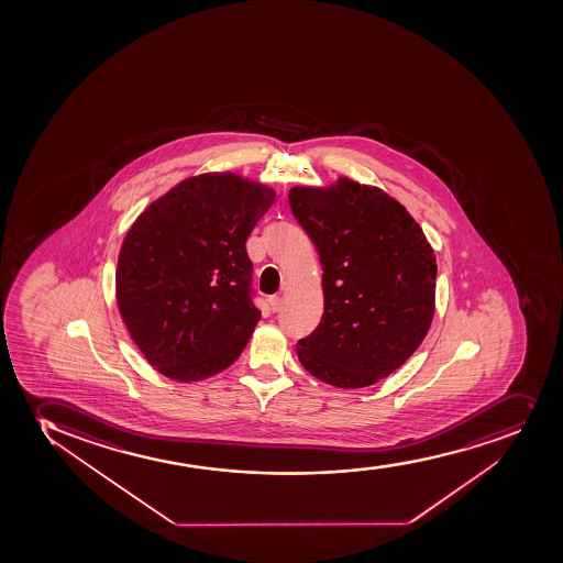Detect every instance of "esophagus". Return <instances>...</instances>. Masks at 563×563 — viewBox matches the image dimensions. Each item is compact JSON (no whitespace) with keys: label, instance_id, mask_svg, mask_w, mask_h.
<instances>
[{"label":"esophagus","instance_id":"obj_1","mask_svg":"<svg viewBox=\"0 0 563 563\" xmlns=\"http://www.w3.org/2000/svg\"><path fill=\"white\" fill-rule=\"evenodd\" d=\"M280 307H283V297H269V309H272L273 312H278V310H280Z\"/></svg>","mask_w":563,"mask_h":563}]
</instances>
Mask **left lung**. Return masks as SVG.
<instances>
[{
	"label": "left lung",
	"mask_w": 563,
	"mask_h": 563,
	"mask_svg": "<svg viewBox=\"0 0 563 563\" xmlns=\"http://www.w3.org/2000/svg\"><path fill=\"white\" fill-rule=\"evenodd\" d=\"M288 200L323 267V316L297 342V357L327 385L369 387L406 363L430 331L433 249L406 206L347 176L327 188L296 186Z\"/></svg>",
	"instance_id": "1"
}]
</instances>
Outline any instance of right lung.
<instances>
[{"label": "right lung", "instance_id": "add662e5", "mask_svg": "<svg viewBox=\"0 0 563 563\" xmlns=\"http://www.w3.org/2000/svg\"><path fill=\"white\" fill-rule=\"evenodd\" d=\"M273 202L266 184L205 173L176 184L133 221L117 262V305L159 374L202 382L242 355L261 320L245 242Z\"/></svg>", "mask_w": 563, "mask_h": 563}]
</instances>
